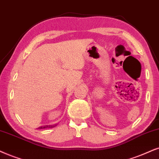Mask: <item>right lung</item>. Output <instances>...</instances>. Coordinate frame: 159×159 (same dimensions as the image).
<instances>
[{"label": "right lung", "mask_w": 159, "mask_h": 159, "mask_svg": "<svg viewBox=\"0 0 159 159\" xmlns=\"http://www.w3.org/2000/svg\"><path fill=\"white\" fill-rule=\"evenodd\" d=\"M56 125H44L41 126V127H39V129H44V128H52L55 127Z\"/></svg>", "instance_id": "add662e5"}]
</instances>
